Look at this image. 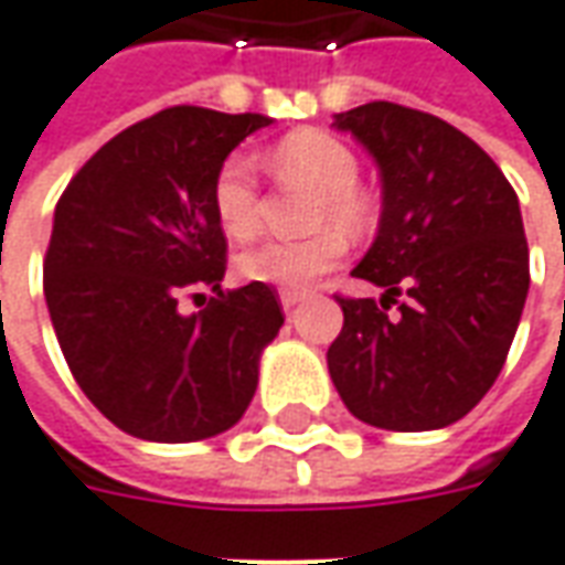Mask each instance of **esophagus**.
<instances>
[{
    "instance_id": "obj_1",
    "label": "esophagus",
    "mask_w": 565,
    "mask_h": 565,
    "mask_svg": "<svg viewBox=\"0 0 565 565\" xmlns=\"http://www.w3.org/2000/svg\"><path fill=\"white\" fill-rule=\"evenodd\" d=\"M305 298H307L305 289H282V291H279V301H282V307H286V310H291L295 305H301Z\"/></svg>"
}]
</instances>
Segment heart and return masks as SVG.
Listing matches in <instances>:
<instances>
[{"label":"heart","mask_w":565,"mask_h":565,"mask_svg":"<svg viewBox=\"0 0 565 565\" xmlns=\"http://www.w3.org/2000/svg\"><path fill=\"white\" fill-rule=\"evenodd\" d=\"M274 169L282 178H295L317 186L310 224H334L338 231L360 233L369 221V202L356 190L360 162L348 143L320 128L291 131L274 147ZM212 209L221 231L231 239H248L258 233L260 193L255 166L245 157L221 162L212 184ZM344 252L341 236L320 231L305 239H270L243 252L236 267L245 279L282 289H301L310 279L332 270Z\"/></svg>","instance_id":"1"}]
</instances>
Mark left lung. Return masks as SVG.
Returning a JSON list of instances; mask_svg holds the SVG:
<instances>
[{
  "instance_id": "1",
  "label": "left lung",
  "mask_w": 565,
  "mask_h": 565,
  "mask_svg": "<svg viewBox=\"0 0 565 565\" xmlns=\"http://www.w3.org/2000/svg\"><path fill=\"white\" fill-rule=\"evenodd\" d=\"M334 128L379 162V236L353 276L384 295L338 298L344 329L329 375L372 427H449L495 384L523 317L529 245L516 193L480 143L430 113L372 100L338 113Z\"/></svg>"
}]
</instances>
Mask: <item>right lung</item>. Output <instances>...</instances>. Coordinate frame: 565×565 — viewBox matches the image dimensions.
Wrapping results in <instances>:
<instances>
[{
    "instance_id": "add662e5",
    "label": "right lung",
    "mask_w": 565,
    "mask_h": 565,
    "mask_svg": "<svg viewBox=\"0 0 565 565\" xmlns=\"http://www.w3.org/2000/svg\"><path fill=\"white\" fill-rule=\"evenodd\" d=\"M264 126L260 113L169 107L104 143L57 200L42 264L54 334L82 394L131 437L209 439L255 396L282 307L264 282L221 291L212 184ZM200 288L216 298L186 318L177 301Z\"/></svg>"
}]
</instances>
